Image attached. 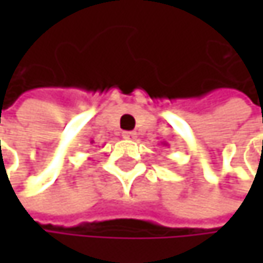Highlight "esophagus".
<instances>
[{
    "label": "esophagus",
    "instance_id": "obj_1",
    "mask_svg": "<svg viewBox=\"0 0 263 263\" xmlns=\"http://www.w3.org/2000/svg\"><path fill=\"white\" fill-rule=\"evenodd\" d=\"M123 135V138H128V140H135L137 138V132L135 131H126L122 134Z\"/></svg>",
    "mask_w": 263,
    "mask_h": 263
}]
</instances>
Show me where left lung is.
Segmentation results:
<instances>
[{
	"label": "left lung",
	"mask_w": 263,
	"mask_h": 263,
	"mask_svg": "<svg viewBox=\"0 0 263 263\" xmlns=\"http://www.w3.org/2000/svg\"><path fill=\"white\" fill-rule=\"evenodd\" d=\"M164 146H167V144H166V143H164Z\"/></svg>",
	"instance_id": "8db88e82"
}]
</instances>
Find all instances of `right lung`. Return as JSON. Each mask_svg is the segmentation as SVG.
<instances>
[{
  "label": "right lung",
  "mask_w": 263,
  "mask_h": 263,
  "mask_svg": "<svg viewBox=\"0 0 263 263\" xmlns=\"http://www.w3.org/2000/svg\"><path fill=\"white\" fill-rule=\"evenodd\" d=\"M91 143H92V141H91Z\"/></svg>",
  "instance_id": "right-lung-1"
}]
</instances>
